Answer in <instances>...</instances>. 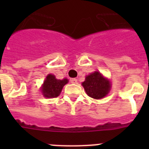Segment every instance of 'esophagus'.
Masks as SVG:
<instances>
[{"instance_id":"esophagus-1","label":"esophagus","mask_w":149,"mask_h":149,"mask_svg":"<svg viewBox=\"0 0 149 149\" xmlns=\"http://www.w3.org/2000/svg\"><path fill=\"white\" fill-rule=\"evenodd\" d=\"M70 82L72 84H77V80L76 78H72L70 80Z\"/></svg>"}]
</instances>
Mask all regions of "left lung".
<instances>
[{
  "mask_svg": "<svg viewBox=\"0 0 149 149\" xmlns=\"http://www.w3.org/2000/svg\"><path fill=\"white\" fill-rule=\"evenodd\" d=\"M82 85L88 95L95 99L105 97L110 89V81L101 75L99 72H95L86 77Z\"/></svg>",
  "mask_w": 149,
  "mask_h": 149,
  "instance_id": "1",
  "label": "left lung"
}]
</instances>
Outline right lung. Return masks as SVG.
Wrapping results in <instances>:
<instances>
[{"label":"right lung","mask_w":149,"mask_h":149,"mask_svg":"<svg viewBox=\"0 0 149 149\" xmlns=\"http://www.w3.org/2000/svg\"><path fill=\"white\" fill-rule=\"evenodd\" d=\"M68 79L57 80L53 74H48L46 77L42 87V93L46 98H56L60 95L63 87L68 83Z\"/></svg>","instance_id":"add662e5"}]
</instances>
